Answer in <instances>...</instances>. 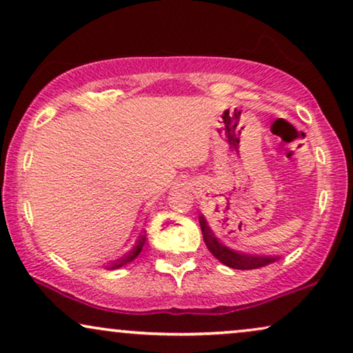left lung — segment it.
I'll return each instance as SVG.
<instances>
[{
	"label": "left lung",
	"instance_id": "1",
	"mask_svg": "<svg viewBox=\"0 0 353 353\" xmlns=\"http://www.w3.org/2000/svg\"><path fill=\"white\" fill-rule=\"evenodd\" d=\"M200 225L203 232V240H205L208 250L212 252V256L217 257L222 264L232 269H240V270H252L259 269V267L269 265L272 262H275L278 257H264V256H250V254H240V252L230 251L228 248L222 246L217 238L212 235L210 227L206 225V222L203 217H200Z\"/></svg>",
	"mask_w": 353,
	"mask_h": 353
}]
</instances>
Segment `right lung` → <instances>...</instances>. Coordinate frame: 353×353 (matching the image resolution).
Returning a JSON list of instances; mask_svg holds the SVG:
<instances>
[{
    "label": "right lung",
    "instance_id": "obj_1",
    "mask_svg": "<svg viewBox=\"0 0 353 353\" xmlns=\"http://www.w3.org/2000/svg\"><path fill=\"white\" fill-rule=\"evenodd\" d=\"M143 241H145V238H143V236H141V240H139V243H137V245H136V248H134V250H132L131 252H129V254H128V256L125 257V259H123V261H120V262H118V264H115V265H113V267H112V269H117V267H121L123 264H126V262H129V261H132V259H136V257L139 256V252H141V251H142Z\"/></svg>",
    "mask_w": 353,
    "mask_h": 353
}]
</instances>
